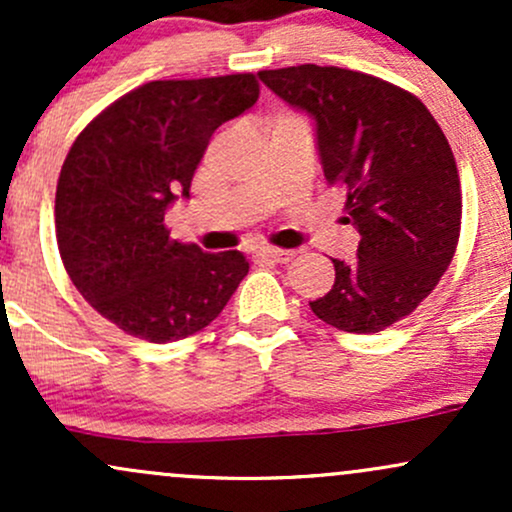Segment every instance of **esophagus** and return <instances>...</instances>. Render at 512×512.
<instances>
[{"instance_id":"esophagus-1","label":"esophagus","mask_w":512,"mask_h":512,"mask_svg":"<svg viewBox=\"0 0 512 512\" xmlns=\"http://www.w3.org/2000/svg\"><path fill=\"white\" fill-rule=\"evenodd\" d=\"M257 257H262V260H269V262H276V264H286V262H291L293 257H296V252H293V250L264 248V250L257 252Z\"/></svg>"}]
</instances>
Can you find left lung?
Returning <instances> with one entry per match:
<instances>
[{
	"mask_svg": "<svg viewBox=\"0 0 512 512\" xmlns=\"http://www.w3.org/2000/svg\"><path fill=\"white\" fill-rule=\"evenodd\" d=\"M269 91L315 122L327 182L346 190L354 262H334L313 313L342 332L373 334L436 289L460 238L462 195L443 129L409 91L339 67L264 69Z\"/></svg>",
	"mask_w": 512,
	"mask_h": 512,
	"instance_id": "left-lung-1",
	"label": "left lung"
}]
</instances>
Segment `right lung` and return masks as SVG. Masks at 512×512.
Masks as SVG:
<instances>
[{
	"instance_id": "right-lung-1",
	"label": "right lung",
	"mask_w": 512,
	"mask_h": 512,
	"mask_svg": "<svg viewBox=\"0 0 512 512\" xmlns=\"http://www.w3.org/2000/svg\"><path fill=\"white\" fill-rule=\"evenodd\" d=\"M252 74L151 81L105 108L57 182V245L69 279L105 320L154 344L211 325L248 274L238 250L170 238L166 211L223 122L257 103Z\"/></svg>"
}]
</instances>
